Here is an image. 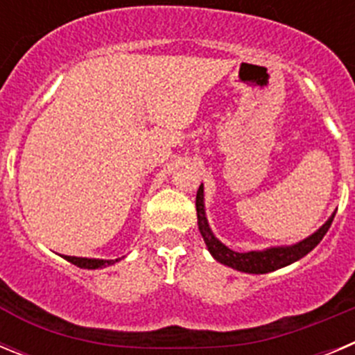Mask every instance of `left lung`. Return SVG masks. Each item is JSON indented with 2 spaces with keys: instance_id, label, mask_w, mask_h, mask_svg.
Here are the masks:
<instances>
[{
  "instance_id": "left-lung-1",
  "label": "left lung",
  "mask_w": 355,
  "mask_h": 355,
  "mask_svg": "<svg viewBox=\"0 0 355 355\" xmlns=\"http://www.w3.org/2000/svg\"><path fill=\"white\" fill-rule=\"evenodd\" d=\"M195 206H197V223H199L200 236L204 237V243H206L213 259L220 262V264L229 266V268L236 269V271L248 272V275H266V272L276 271V269H282L285 266L294 264L299 259H303L304 255H308L322 241V237L326 236L331 223H333L334 214H336V211H334L329 216V220L320 229L315 230L311 236L304 237L303 241L294 243V245L269 246V248L264 250H252V252L239 253L230 250L227 245H223L214 236L213 230H211L206 216V204H204V184H200L199 190H197Z\"/></svg>"
}]
</instances>
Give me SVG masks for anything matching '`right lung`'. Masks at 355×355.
Instances as JSON below:
<instances>
[{"mask_svg": "<svg viewBox=\"0 0 355 355\" xmlns=\"http://www.w3.org/2000/svg\"><path fill=\"white\" fill-rule=\"evenodd\" d=\"M64 260L71 262L77 268L83 269H102L109 268V266L116 264L121 259H114V260H105V259H87V257H70V255H61Z\"/></svg>", "mask_w": 355, "mask_h": 355, "instance_id": "right-lung-1", "label": "right lung"}]
</instances>
